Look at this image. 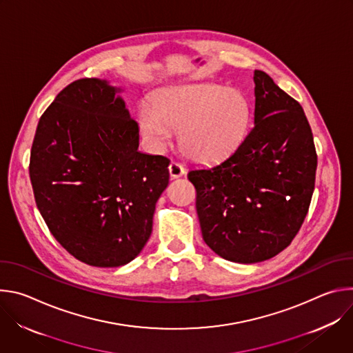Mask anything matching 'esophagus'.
<instances>
[{
    "instance_id": "obj_1",
    "label": "esophagus",
    "mask_w": 353,
    "mask_h": 353,
    "mask_svg": "<svg viewBox=\"0 0 353 353\" xmlns=\"http://www.w3.org/2000/svg\"><path fill=\"white\" fill-rule=\"evenodd\" d=\"M169 173H170L172 179H179V177L185 174V169L179 162H172L169 165Z\"/></svg>"
}]
</instances>
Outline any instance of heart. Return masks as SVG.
<instances>
[{
    "label": "heart",
    "mask_w": 353,
    "mask_h": 353,
    "mask_svg": "<svg viewBox=\"0 0 353 353\" xmlns=\"http://www.w3.org/2000/svg\"><path fill=\"white\" fill-rule=\"evenodd\" d=\"M250 103L234 89L215 83L172 85L145 100L138 127L145 143L161 152L179 130L181 149L194 161L215 162L239 146L250 124Z\"/></svg>",
    "instance_id": "b5f03b06"
}]
</instances>
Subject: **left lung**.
I'll return each mask as SVG.
<instances>
[{
  "label": "left lung",
  "instance_id": "obj_1",
  "mask_svg": "<svg viewBox=\"0 0 353 353\" xmlns=\"http://www.w3.org/2000/svg\"><path fill=\"white\" fill-rule=\"evenodd\" d=\"M254 127L233 152L188 180L204 241L233 263L254 264L285 250L303 223L317 155L301 106L272 78L254 71Z\"/></svg>",
  "mask_w": 353,
  "mask_h": 353
}]
</instances>
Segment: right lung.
I'll list each match as a JSON object with an SVG mask.
<instances>
[{
	"mask_svg": "<svg viewBox=\"0 0 353 353\" xmlns=\"http://www.w3.org/2000/svg\"><path fill=\"white\" fill-rule=\"evenodd\" d=\"M106 79L70 83L39 120L29 174L36 205L77 260L102 268L132 261L152 233L170 161L138 150L139 130Z\"/></svg>",
	"mask_w": 353,
	"mask_h": 353,
	"instance_id": "obj_1",
	"label": "right lung"
}]
</instances>
